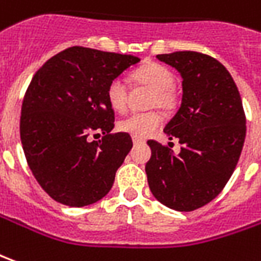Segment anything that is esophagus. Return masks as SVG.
<instances>
[{"mask_svg": "<svg viewBox=\"0 0 261 261\" xmlns=\"http://www.w3.org/2000/svg\"><path fill=\"white\" fill-rule=\"evenodd\" d=\"M133 143H134V144H141V143H144V141L141 140V138H138V137H133Z\"/></svg>", "mask_w": 261, "mask_h": 261, "instance_id": "34e87169", "label": "esophagus"}]
</instances>
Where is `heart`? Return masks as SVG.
I'll return each instance as SVG.
<instances>
[{"instance_id": "heart-1", "label": "heart", "mask_w": 261, "mask_h": 261, "mask_svg": "<svg viewBox=\"0 0 261 261\" xmlns=\"http://www.w3.org/2000/svg\"><path fill=\"white\" fill-rule=\"evenodd\" d=\"M131 79L136 85L151 89L148 107H160L162 110H172L176 105V93L174 89L175 76L169 67L156 62H149L133 72ZM107 103L116 112H123L127 107L128 89L121 77H114L106 89ZM162 116L155 110L143 113H131L118 121V130L133 137L151 136L161 125Z\"/></svg>"}]
</instances>
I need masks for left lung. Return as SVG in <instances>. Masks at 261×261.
<instances>
[{
  "mask_svg": "<svg viewBox=\"0 0 261 261\" xmlns=\"http://www.w3.org/2000/svg\"><path fill=\"white\" fill-rule=\"evenodd\" d=\"M156 58L182 76L181 107L164 128L182 147L176 155L149 140L145 172L156 200L191 212L215 199L230 179L245 143V110L233 77L212 56L182 50Z\"/></svg>",
  "mask_w": 261,
  "mask_h": 261,
  "instance_id": "obj_1",
  "label": "left lung"
}]
</instances>
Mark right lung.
<instances>
[{
	"label": "right lung",
	"mask_w": 261,
	"mask_h": 261,
	"mask_svg": "<svg viewBox=\"0 0 261 261\" xmlns=\"http://www.w3.org/2000/svg\"><path fill=\"white\" fill-rule=\"evenodd\" d=\"M138 62L133 55L72 46L34 74L23 96L19 134L29 168L56 202L87 206L112 189L133 141L127 133H112L114 110L106 89Z\"/></svg>",
	"instance_id": "right-lung-1"
}]
</instances>
